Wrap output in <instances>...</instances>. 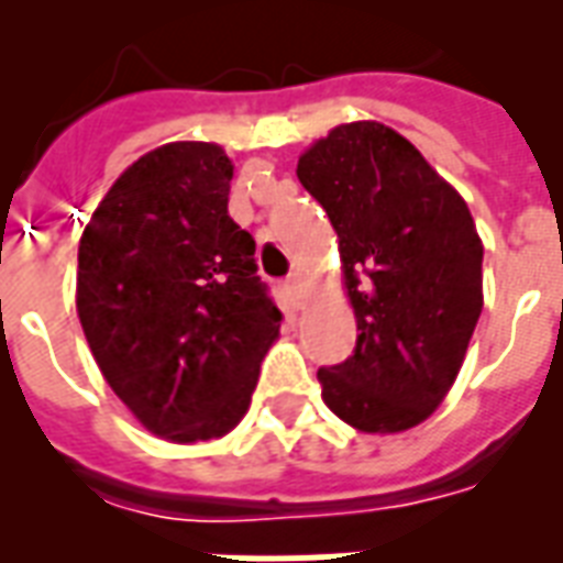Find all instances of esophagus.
I'll return each mask as SVG.
<instances>
[{
  "mask_svg": "<svg viewBox=\"0 0 563 563\" xmlns=\"http://www.w3.org/2000/svg\"><path fill=\"white\" fill-rule=\"evenodd\" d=\"M283 289H286V295H289V298L298 300L300 291H303V277H300V272L289 274V277H286V283H283Z\"/></svg>",
  "mask_w": 563,
  "mask_h": 563,
  "instance_id": "1",
  "label": "esophagus"
}]
</instances>
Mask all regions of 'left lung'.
Masks as SVG:
<instances>
[{"mask_svg":"<svg viewBox=\"0 0 563 563\" xmlns=\"http://www.w3.org/2000/svg\"><path fill=\"white\" fill-rule=\"evenodd\" d=\"M298 180L339 233L356 312L353 356L318 368L321 397L362 432H402L438 409L482 312V239L467 203L379 122L333 128Z\"/></svg>","mask_w":563,"mask_h":563,"instance_id":"8db88e82","label":"left lung"}]
</instances>
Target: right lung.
<instances>
[{
    "mask_svg": "<svg viewBox=\"0 0 563 563\" xmlns=\"http://www.w3.org/2000/svg\"><path fill=\"white\" fill-rule=\"evenodd\" d=\"M230 178L219 145H161L119 175L78 245L75 303L101 374L178 444L236 427L283 321L254 236L228 216Z\"/></svg>",
    "mask_w": 563,
    "mask_h": 563,
    "instance_id": "1",
    "label": "right lung"
}]
</instances>
